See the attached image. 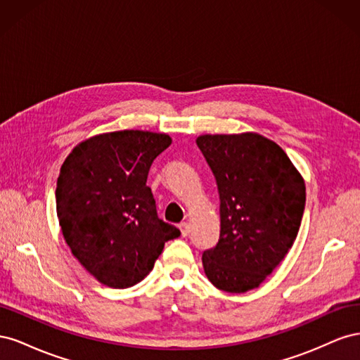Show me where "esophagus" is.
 Listing matches in <instances>:
<instances>
[{
  "label": "esophagus",
  "mask_w": 360,
  "mask_h": 360,
  "mask_svg": "<svg viewBox=\"0 0 360 360\" xmlns=\"http://www.w3.org/2000/svg\"><path fill=\"white\" fill-rule=\"evenodd\" d=\"M179 228H180V231H181V236H183V237L189 236V233H191V225H189V222H181V224L179 225Z\"/></svg>",
  "instance_id": "34e87169"
}]
</instances>
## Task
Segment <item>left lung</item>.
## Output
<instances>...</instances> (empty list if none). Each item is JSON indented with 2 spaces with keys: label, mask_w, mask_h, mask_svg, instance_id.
Listing matches in <instances>:
<instances>
[{
  "label": "left lung",
  "mask_w": 360,
  "mask_h": 360,
  "mask_svg": "<svg viewBox=\"0 0 360 360\" xmlns=\"http://www.w3.org/2000/svg\"><path fill=\"white\" fill-rule=\"evenodd\" d=\"M197 146L216 179L221 234L204 250L212 284L257 288L292 246L304 210V183L276 143L257 134L202 135Z\"/></svg>",
  "instance_id": "obj_1"
}]
</instances>
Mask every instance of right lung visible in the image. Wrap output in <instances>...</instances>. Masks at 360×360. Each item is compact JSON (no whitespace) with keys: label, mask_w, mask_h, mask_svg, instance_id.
I'll return each instance as SVG.
<instances>
[{"label":"right lung","mask_w":360,"mask_h":360,"mask_svg":"<svg viewBox=\"0 0 360 360\" xmlns=\"http://www.w3.org/2000/svg\"><path fill=\"white\" fill-rule=\"evenodd\" d=\"M169 146L165 134L122 130L84 141L63 163L56 197L64 240L108 287L138 284L180 236L158 216L147 186L151 163Z\"/></svg>","instance_id":"obj_1"}]
</instances>
